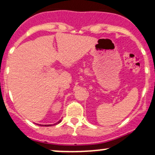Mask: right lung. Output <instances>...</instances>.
Wrapping results in <instances>:
<instances>
[{"mask_svg": "<svg viewBox=\"0 0 155 155\" xmlns=\"http://www.w3.org/2000/svg\"><path fill=\"white\" fill-rule=\"evenodd\" d=\"M61 122V120L59 121H58L57 123H55V124H53V125H55V124H59V123ZM40 126H43V125H40ZM44 126H51V124H48V125H44Z\"/></svg>", "mask_w": 155, "mask_h": 155, "instance_id": "add662e5", "label": "right lung"}]
</instances>
